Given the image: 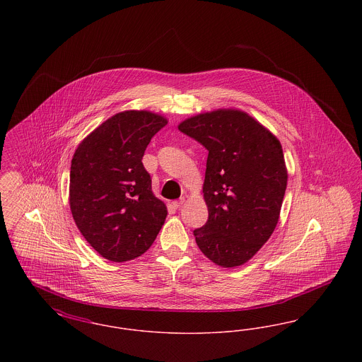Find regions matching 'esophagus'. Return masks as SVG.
Listing matches in <instances>:
<instances>
[{
    "instance_id": "esophagus-1",
    "label": "esophagus",
    "mask_w": 362,
    "mask_h": 362,
    "mask_svg": "<svg viewBox=\"0 0 362 362\" xmlns=\"http://www.w3.org/2000/svg\"><path fill=\"white\" fill-rule=\"evenodd\" d=\"M185 204H186V199H185V198H180V199L173 201V207H176V209H177V207L183 206Z\"/></svg>"
}]
</instances>
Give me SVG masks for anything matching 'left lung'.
<instances>
[{
  "mask_svg": "<svg viewBox=\"0 0 362 362\" xmlns=\"http://www.w3.org/2000/svg\"><path fill=\"white\" fill-rule=\"evenodd\" d=\"M207 151L204 199L209 218L194 230L202 254L221 267L252 258L273 235L288 170L278 138L236 108H218L179 123Z\"/></svg>",
  "mask_w": 362,
  "mask_h": 362,
  "instance_id": "1",
  "label": "left lung"
}]
</instances>
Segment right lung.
I'll return each mask as SVG.
<instances>
[{"label":"right lung","instance_id":"obj_1","mask_svg":"<svg viewBox=\"0 0 362 362\" xmlns=\"http://www.w3.org/2000/svg\"><path fill=\"white\" fill-rule=\"evenodd\" d=\"M167 118L146 110L112 115L77 146L70 167L73 220L103 258L126 262L153 244L168 214L142 156Z\"/></svg>","mask_w":362,"mask_h":362}]
</instances>
